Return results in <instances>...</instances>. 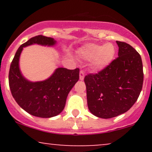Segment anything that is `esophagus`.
I'll list each match as a JSON object with an SVG mask.
<instances>
[{"label": "esophagus", "mask_w": 152, "mask_h": 152, "mask_svg": "<svg viewBox=\"0 0 152 152\" xmlns=\"http://www.w3.org/2000/svg\"><path fill=\"white\" fill-rule=\"evenodd\" d=\"M84 76H85L84 72H83V71H80V73H79V78H80V80H81V81H83V80L84 79Z\"/></svg>", "instance_id": "34e87169"}]
</instances>
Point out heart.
I'll list each match as a JSON object with an SVG mask.
<instances>
[{
    "label": "heart",
    "instance_id": "1",
    "mask_svg": "<svg viewBox=\"0 0 152 152\" xmlns=\"http://www.w3.org/2000/svg\"><path fill=\"white\" fill-rule=\"evenodd\" d=\"M116 47L113 43L102 45L88 43L82 46L81 54L87 60H92V66L96 70L105 69L114 60L116 55Z\"/></svg>",
    "mask_w": 152,
    "mask_h": 152
}]
</instances>
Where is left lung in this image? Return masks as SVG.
Returning a JSON list of instances; mask_svg holds the SVG:
<instances>
[{"mask_svg":"<svg viewBox=\"0 0 152 152\" xmlns=\"http://www.w3.org/2000/svg\"><path fill=\"white\" fill-rule=\"evenodd\" d=\"M118 58L96 74L85 76L87 104L92 114L110 118L129 110L144 81L141 56L128 43L116 41Z\"/></svg>","mask_w":152,"mask_h":152,"instance_id":"1","label":"left lung"}]
</instances>
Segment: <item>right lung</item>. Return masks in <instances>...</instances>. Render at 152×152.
I'll list each match as a JSON object with an SVG mask.
<instances>
[{
	"mask_svg": "<svg viewBox=\"0 0 152 152\" xmlns=\"http://www.w3.org/2000/svg\"><path fill=\"white\" fill-rule=\"evenodd\" d=\"M53 38L40 35L31 38L18 48L10 64L8 80L12 96L23 109L34 116L50 118L62 112L71 88L79 78V69L57 68L53 74L41 81H31L23 76L19 60L23 48L38 44L54 46Z\"/></svg>",
	"mask_w": 152,
	"mask_h": 152,
	"instance_id": "add662e5",
	"label": "right lung"
}]
</instances>
